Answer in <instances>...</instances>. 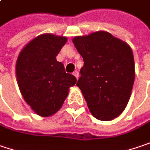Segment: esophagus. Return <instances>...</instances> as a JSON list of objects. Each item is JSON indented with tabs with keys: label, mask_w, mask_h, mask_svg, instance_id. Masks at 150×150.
Returning <instances> with one entry per match:
<instances>
[{
	"label": "esophagus",
	"mask_w": 150,
	"mask_h": 150,
	"mask_svg": "<svg viewBox=\"0 0 150 150\" xmlns=\"http://www.w3.org/2000/svg\"><path fill=\"white\" fill-rule=\"evenodd\" d=\"M73 75H74V76L76 77V79H79V71H75L74 72H73Z\"/></svg>",
	"instance_id": "obj_1"
}]
</instances>
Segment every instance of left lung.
<instances>
[{"label":"left lung","mask_w":150,"mask_h":150,"mask_svg":"<svg viewBox=\"0 0 150 150\" xmlns=\"http://www.w3.org/2000/svg\"><path fill=\"white\" fill-rule=\"evenodd\" d=\"M72 42L84 62L77 86L91 114L100 121L115 119L126 108L135 79L131 47L105 31L77 36Z\"/></svg>","instance_id":"8db88e82"}]
</instances>
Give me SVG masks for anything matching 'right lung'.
Masks as SVG:
<instances>
[{
  "instance_id": "add662e5",
  "label": "right lung",
  "mask_w": 150,
  "mask_h": 150,
  "mask_svg": "<svg viewBox=\"0 0 150 150\" xmlns=\"http://www.w3.org/2000/svg\"><path fill=\"white\" fill-rule=\"evenodd\" d=\"M67 39L51 34L37 36L19 54L16 75L24 100L39 116L54 115L62 108L77 79L67 73L56 56Z\"/></svg>"
}]
</instances>
